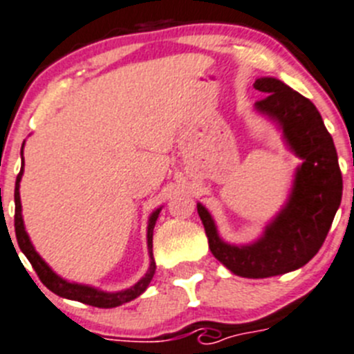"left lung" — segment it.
Here are the masks:
<instances>
[{"label":"left lung","instance_id":"left-lung-1","mask_svg":"<svg viewBox=\"0 0 354 354\" xmlns=\"http://www.w3.org/2000/svg\"><path fill=\"white\" fill-rule=\"evenodd\" d=\"M253 87L266 94L257 101V110L279 122L292 150L302 158L292 197L252 246L225 244L206 207L197 204V213L214 259L237 276L257 279L299 269L319 252L341 206L342 174L332 136L309 99L276 78H259Z\"/></svg>","mask_w":354,"mask_h":354}]
</instances>
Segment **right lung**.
<instances>
[{"instance_id":"right-lung-1","label":"right lung","mask_w":354,"mask_h":354,"mask_svg":"<svg viewBox=\"0 0 354 354\" xmlns=\"http://www.w3.org/2000/svg\"><path fill=\"white\" fill-rule=\"evenodd\" d=\"M21 178H22V169H21V173L17 174V181H15V237H17L19 248H21L22 253L28 257V260L31 262L32 269H35L36 274H38L39 281L47 286L50 292L57 293L59 297H64V299L78 300V302L88 304V306L110 309V307H117V306H122V304H125V302H131V300H134L136 297H140L141 293L147 290V286L150 285L151 277H153V274H155V260H153V253H151V237H153V227H155V222H157L160 209L153 211L150 216V222H148V250H150L151 262H150V269H148L147 276H145L141 281H138L136 285L132 286V288L124 290V292H118V293L99 292V290L91 288V286L75 285V283L64 281L62 277H59L57 274L52 272L50 267L43 262L41 257L35 252V248H32L31 241H29L28 234H26V230H24V222H22L21 196H19V181H21Z\"/></svg>"}]
</instances>
